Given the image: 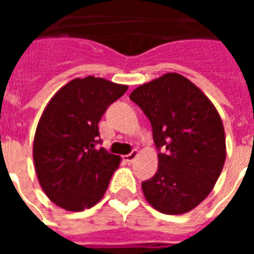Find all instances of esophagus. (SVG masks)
<instances>
[{"instance_id":"obj_1","label":"esophagus","mask_w":254,"mask_h":254,"mask_svg":"<svg viewBox=\"0 0 254 254\" xmlns=\"http://www.w3.org/2000/svg\"><path fill=\"white\" fill-rule=\"evenodd\" d=\"M137 155H138L137 151H132L130 154H127V155H125V156H124V160H125L127 163H132L133 160L137 158Z\"/></svg>"}]
</instances>
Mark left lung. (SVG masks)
<instances>
[{
    "label": "left lung",
    "instance_id": "left-lung-1",
    "mask_svg": "<svg viewBox=\"0 0 254 254\" xmlns=\"http://www.w3.org/2000/svg\"><path fill=\"white\" fill-rule=\"evenodd\" d=\"M130 99L148 117L158 170L141 184L147 201L162 213L180 215L211 193L223 170L226 136L212 102L190 80L166 73L140 85Z\"/></svg>",
    "mask_w": 254,
    "mask_h": 254
}]
</instances>
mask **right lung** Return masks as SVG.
Returning a JSON list of instances; mask_svg holds the SVG:
<instances>
[{
  "mask_svg": "<svg viewBox=\"0 0 254 254\" xmlns=\"http://www.w3.org/2000/svg\"><path fill=\"white\" fill-rule=\"evenodd\" d=\"M127 85L88 76L73 78L47 103L34 137L36 176L46 196L66 211L94 207L106 193L121 158L96 149L107 107Z\"/></svg>",
  "mask_w": 254,
  "mask_h": 254,
  "instance_id": "right-lung-1",
  "label": "right lung"
}]
</instances>
